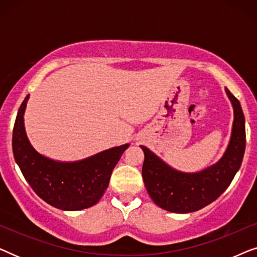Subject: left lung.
Masks as SVG:
<instances>
[{
	"mask_svg": "<svg viewBox=\"0 0 257 257\" xmlns=\"http://www.w3.org/2000/svg\"><path fill=\"white\" fill-rule=\"evenodd\" d=\"M234 110L231 136L226 152L216 164L195 172L185 173L174 170L145 146L143 179L151 199L160 208L172 213H192L216 200L230 185L241 167L245 150L244 115L240 101L226 87Z\"/></svg>",
	"mask_w": 257,
	"mask_h": 257,
	"instance_id": "1",
	"label": "left lung"
}]
</instances>
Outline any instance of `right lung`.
<instances>
[{"instance_id":"right-lung-1","label":"right lung","mask_w":257,"mask_h":257,"mask_svg":"<svg viewBox=\"0 0 257 257\" xmlns=\"http://www.w3.org/2000/svg\"><path fill=\"white\" fill-rule=\"evenodd\" d=\"M28 99L29 94L19 108L13 131L14 158L28 184L55 208L80 210L96 205L106 191L112 171L130 144L77 161H58L42 156L30 144L24 127Z\"/></svg>"}]
</instances>
